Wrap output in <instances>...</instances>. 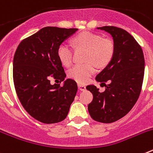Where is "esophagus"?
I'll return each instance as SVG.
<instances>
[{
	"label": "esophagus",
	"mask_w": 153,
	"mask_h": 153,
	"mask_svg": "<svg viewBox=\"0 0 153 153\" xmlns=\"http://www.w3.org/2000/svg\"><path fill=\"white\" fill-rule=\"evenodd\" d=\"M78 89L80 91H84V90H86V86L83 84H80V83H78Z\"/></svg>",
	"instance_id": "esophagus-1"
}]
</instances>
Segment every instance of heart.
<instances>
[{"label": "heart", "mask_w": 153, "mask_h": 153, "mask_svg": "<svg viewBox=\"0 0 153 153\" xmlns=\"http://www.w3.org/2000/svg\"><path fill=\"white\" fill-rule=\"evenodd\" d=\"M73 44L77 48L87 49L86 60L83 64L77 63L68 70V76L79 83H86L97 70L96 64L105 67L110 62L114 53V45L111 40L102 38L100 34L92 32H83L73 38ZM73 48L62 43L57 48V56L62 64L69 67L73 62Z\"/></svg>", "instance_id": "obj_1"}]
</instances>
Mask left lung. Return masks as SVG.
I'll use <instances>...</instances> for the list:
<instances>
[{
  "label": "left lung",
  "instance_id": "obj_1",
  "mask_svg": "<svg viewBox=\"0 0 153 153\" xmlns=\"http://www.w3.org/2000/svg\"><path fill=\"white\" fill-rule=\"evenodd\" d=\"M97 29L111 35L114 53L107 66L96 76L97 82L104 84L105 91L101 93L94 85L86 86L93 96L88 111L97 122L110 123L123 118L136 104L143 85L145 60L140 44L126 30L113 26Z\"/></svg>",
  "mask_w": 153,
  "mask_h": 153
}]
</instances>
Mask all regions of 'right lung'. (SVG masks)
Wrapping results in <instances>:
<instances>
[{
    "mask_svg": "<svg viewBox=\"0 0 153 153\" xmlns=\"http://www.w3.org/2000/svg\"><path fill=\"white\" fill-rule=\"evenodd\" d=\"M77 28L46 27L24 39L16 50L13 78L16 93L27 112L43 123L63 121L77 92V85L67 79L57 48ZM64 81L52 85L50 79Z\"/></svg>",
    "mask_w": 153,
    "mask_h": 153,
    "instance_id": "obj_1",
    "label": "right lung"
}]
</instances>
